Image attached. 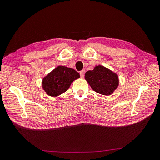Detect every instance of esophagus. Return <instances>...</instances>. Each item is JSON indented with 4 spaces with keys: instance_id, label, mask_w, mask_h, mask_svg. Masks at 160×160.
Returning <instances> with one entry per match:
<instances>
[{
    "instance_id": "esophagus-1",
    "label": "esophagus",
    "mask_w": 160,
    "mask_h": 160,
    "mask_svg": "<svg viewBox=\"0 0 160 160\" xmlns=\"http://www.w3.org/2000/svg\"><path fill=\"white\" fill-rule=\"evenodd\" d=\"M85 70H81V71L80 72V77L83 78L84 76H85Z\"/></svg>"
}]
</instances>
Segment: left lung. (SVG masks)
Wrapping results in <instances>:
<instances>
[{
    "instance_id": "8db88e82",
    "label": "left lung",
    "mask_w": 160,
    "mask_h": 160,
    "mask_svg": "<svg viewBox=\"0 0 160 160\" xmlns=\"http://www.w3.org/2000/svg\"><path fill=\"white\" fill-rule=\"evenodd\" d=\"M85 78L94 91L104 95L112 94L118 85V75L102 66L87 71Z\"/></svg>"
}]
</instances>
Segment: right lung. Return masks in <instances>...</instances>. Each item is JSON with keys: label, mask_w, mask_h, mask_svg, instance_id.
Wrapping results in <instances>:
<instances>
[{"label": "right lung", "mask_w": 160, "mask_h": 160, "mask_svg": "<svg viewBox=\"0 0 160 160\" xmlns=\"http://www.w3.org/2000/svg\"><path fill=\"white\" fill-rule=\"evenodd\" d=\"M80 74L72 68L59 66L43 78L42 88L48 95L56 97L65 92Z\"/></svg>", "instance_id": "1"}]
</instances>
